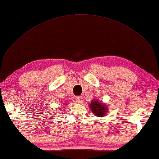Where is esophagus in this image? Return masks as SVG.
Returning <instances> with one entry per match:
<instances>
[{"instance_id":"34e87169","label":"esophagus","mask_w":159,"mask_h":159,"mask_svg":"<svg viewBox=\"0 0 159 159\" xmlns=\"http://www.w3.org/2000/svg\"><path fill=\"white\" fill-rule=\"evenodd\" d=\"M76 101L78 102V103H81L83 102V98L81 96H79V97H76Z\"/></svg>"}]
</instances>
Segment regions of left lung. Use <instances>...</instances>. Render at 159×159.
Here are the masks:
<instances>
[{"instance_id": "8db88e82", "label": "left lung", "mask_w": 159, "mask_h": 159, "mask_svg": "<svg viewBox=\"0 0 159 159\" xmlns=\"http://www.w3.org/2000/svg\"><path fill=\"white\" fill-rule=\"evenodd\" d=\"M90 107L93 114L98 117H102V116H104L107 112V107L98 100L93 101L90 104Z\"/></svg>"}]
</instances>
